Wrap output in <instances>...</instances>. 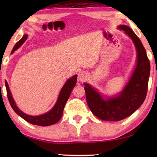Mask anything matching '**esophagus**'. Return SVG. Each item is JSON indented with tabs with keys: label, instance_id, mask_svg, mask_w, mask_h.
I'll return each mask as SVG.
<instances>
[{
	"label": "esophagus",
	"instance_id": "obj_1",
	"mask_svg": "<svg viewBox=\"0 0 157 157\" xmlns=\"http://www.w3.org/2000/svg\"><path fill=\"white\" fill-rule=\"evenodd\" d=\"M87 77V73L86 72H84V71H82V72L79 73L78 74V80L79 81H81V82H83L84 80H86Z\"/></svg>",
	"mask_w": 157,
	"mask_h": 157
}]
</instances>
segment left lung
<instances>
[{"instance_id":"8db88e82","label":"left lung","mask_w":157,"mask_h":157,"mask_svg":"<svg viewBox=\"0 0 157 157\" xmlns=\"http://www.w3.org/2000/svg\"><path fill=\"white\" fill-rule=\"evenodd\" d=\"M132 39L137 50V63L134 72L121 94L116 98L102 99L89 84L85 83L86 102L92 113L101 120L119 121L126 118L141 105L146 98L150 63L140 39L127 25L118 26Z\"/></svg>"}]
</instances>
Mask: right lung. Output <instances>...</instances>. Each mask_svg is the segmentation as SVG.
Listing matches in <instances>:
<instances>
[{"instance_id":"obj_1","label":"right lung","mask_w":157,"mask_h":157,"mask_svg":"<svg viewBox=\"0 0 157 157\" xmlns=\"http://www.w3.org/2000/svg\"><path fill=\"white\" fill-rule=\"evenodd\" d=\"M27 35H24L21 40L18 41L17 43L16 44L14 47L13 48L12 53L14 52L15 50H17L21 45L24 43L25 41L27 39ZM77 78H78V75H75L72 77L71 78L68 79L67 82H66V84L63 85V88L62 89V91L60 92L59 98H58L57 102L54 106V107H53L49 112L38 116H29L22 112V111L17 107V105L15 104L14 99H13V98L12 96L11 93H10L7 81H5V86H6L7 98H8L10 104L11 105L13 109H14V111L18 116H20L21 118L28 122V123L34 124V125L49 126L57 123V122L60 120L61 118H62L63 111V109H64L66 103L67 102L69 97H70V95L71 94V92H72L73 89L75 87L76 84Z\"/></svg>"}]
</instances>
